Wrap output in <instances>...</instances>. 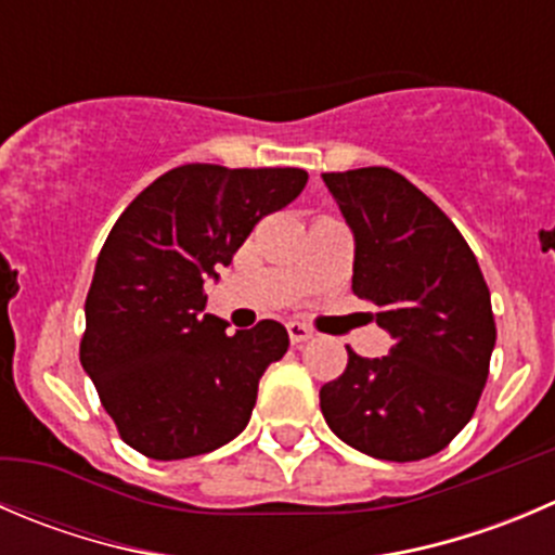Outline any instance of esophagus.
Returning <instances> with one entry per match:
<instances>
[{
	"label": "esophagus",
	"mask_w": 555,
	"mask_h": 555,
	"mask_svg": "<svg viewBox=\"0 0 555 555\" xmlns=\"http://www.w3.org/2000/svg\"><path fill=\"white\" fill-rule=\"evenodd\" d=\"M287 333H289V341H293V344H304V341H309L311 336H314V331H311L309 325H304V322H298V320L287 322Z\"/></svg>",
	"instance_id": "esophagus-1"
}]
</instances>
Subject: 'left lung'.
Listing matches in <instances>:
<instances>
[{
	"label": "left lung",
	"mask_w": 555,
	"mask_h": 555,
	"mask_svg": "<svg viewBox=\"0 0 555 555\" xmlns=\"http://www.w3.org/2000/svg\"><path fill=\"white\" fill-rule=\"evenodd\" d=\"M354 238L352 289L390 333L385 358L347 347L320 390L325 423L371 459L421 461L472 421L496 322L475 251L442 208L390 168L322 173Z\"/></svg>",
	"instance_id": "8db88e82"
}]
</instances>
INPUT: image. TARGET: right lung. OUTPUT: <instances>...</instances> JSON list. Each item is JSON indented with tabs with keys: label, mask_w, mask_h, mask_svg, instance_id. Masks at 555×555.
I'll use <instances>...</instances> for the list:
<instances>
[{
	"label": "right lung",
	"mask_w": 555,
	"mask_h": 555,
	"mask_svg": "<svg viewBox=\"0 0 555 555\" xmlns=\"http://www.w3.org/2000/svg\"><path fill=\"white\" fill-rule=\"evenodd\" d=\"M306 181L300 168L181 165L116 219L86 295L80 365L132 450L192 459L246 428L260 376L289 336L273 320L230 336L206 314L203 284Z\"/></svg>",
	"instance_id": "1"
}]
</instances>
